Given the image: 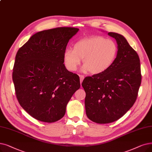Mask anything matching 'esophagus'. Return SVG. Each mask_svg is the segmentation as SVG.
Wrapping results in <instances>:
<instances>
[{"label":"esophagus","mask_w":152,"mask_h":152,"mask_svg":"<svg viewBox=\"0 0 152 152\" xmlns=\"http://www.w3.org/2000/svg\"><path fill=\"white\" fill-rule=\"evenodd\" d=\"M80 82H81V83H82L84 77L83 75H80Z\"/></svg>","instance_id":"esophagus-1"}]
</instances>
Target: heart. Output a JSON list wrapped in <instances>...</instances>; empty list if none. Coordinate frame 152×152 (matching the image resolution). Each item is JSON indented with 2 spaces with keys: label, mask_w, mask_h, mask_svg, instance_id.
Wrapping results in <instances>:
<instances>
[{
  "label": "heart",
  "mask_w": 152,
  "mask_h": 152,
  "mask_svg": "<svg viewBox=\"0 0 152 152\" xmlns=\"http://www.w3.org/2000/svg\"><path fill=\"white\" fill-rule=\"evenodd\" d=\"M118 47L115 41L102 36L85 38L76 42L73 50L67 49L63 58L66 67L69 71L77 69L83 59L82 71L92 74L102 73L115 61Z\"/></svg>",
  "instance_id": "1"
}]
</instances>
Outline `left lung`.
<instances>
[{
	"instance_id": "1",
	"label": "left lung",
	"mask_w": 152,
	"mask_h": 152,
	"mask_svg": "<svg viewBox=\"0 0 152 152\" xmlns=\"http://www.w3.org/2000/svg\"><path fill=\"white\" fill-rule=\"evenodd\" d=\"M117 55L113 65L102 73L84 78L85 108L88 117L98 124L119 119L133 106L142 81L140 59L127 39L117 33Z\"/></svg>"
}]
</instances>
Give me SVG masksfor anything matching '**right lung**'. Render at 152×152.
I'll return each instance as SVG.
<instances>
[{
    "instance_id": "obj_1",
    "label": "right lung",
    "mask_w": 152,
    "mask_h": 152,
    "mask_svg": "<svg viewBox=\"0 0 152 152\" xmlns=\"http://www.w3.org/2000/svg\"><path fill=\"white\" fill-rule=\"evenodd\" d=\"M79 29L58 27L34 34L18 50L12 79L17 100L37 120L58 121L80 88L79 76L68 71L63 55Z\"/></svg>"
}]
</instances>
